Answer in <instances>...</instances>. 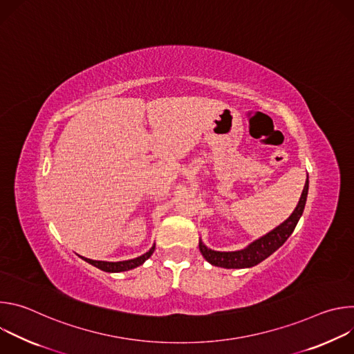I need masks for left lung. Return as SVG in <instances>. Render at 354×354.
Here are the masks:
<instances>
[{"mask_svg": "<svg viewBox=\"0 0 354 354\" xmlns=\"http://www.w3.org/2000/svg\"><path fill=\"white\" fill-rule=\"evenodd\" d=\"M307 194H308V178H307L304 190L301 193L295 210L277 228H274L265 236L257 239L255 242H252L248 248L242 250H235V252L212 250L200 241L198 248H200L201 255L205 257V259L209 263L220 268H227V269H243V268H252L261 263L262 261L269 258L273 252H276L292 234L299 217L302 216V212H304Z\"/></svg>", "mask_w": 354, "mask_h": 354, "instance_id": "left-lung-1", "label": "left lung"}]
</instances>
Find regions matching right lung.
Masks as SVG:
<instances>
[{"label":"right lung","instance_id":"1","mask_svg":"<svg viewBox=\"0 0 354 354\" xmlns=\"http://www.w3.org/2000/svg\"><path fill=\"white\" fill-rule=\"evenodd\" d=\"M156 249V245L151 248L147 254L136 258V259H130V261H123V262H104V261H92V259H86V258H82L85 262L93 265L95 268L104 270V272H126V270H130V269H134L140 265H142L151 255H153V252Z\"/></svg>","mask_w":354,"mask_h":354}]
</instances>
